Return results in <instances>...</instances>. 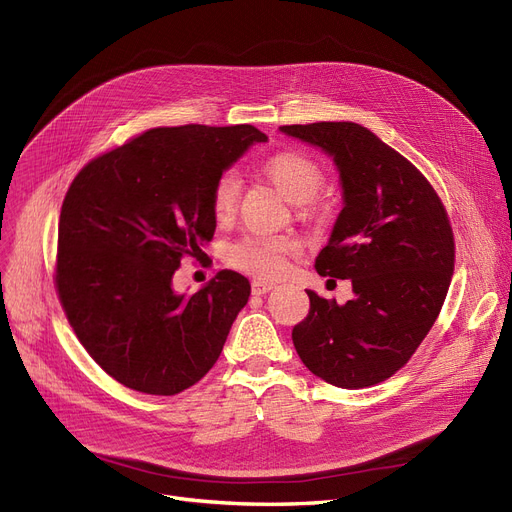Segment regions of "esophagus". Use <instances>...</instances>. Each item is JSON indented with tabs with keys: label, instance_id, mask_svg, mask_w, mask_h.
Here are the masks:
<instances>
[{
	"label": "esophagus",
	"instance_id": "34e87169",
	"mask_svg": "<svg viewBox=\"0 0 512 512\" xmlns=\"http://www.w3.org/2000/svg\"><path fill=\"white\" fill-rule=\"evenodd\" d=\"M251 288H253V294H259V297H261V294H267L270 290H274L276 286H274V284H270V282L255 280V282L251 284Z\"/></svg>",
	"mask_w": 512,
	"mask_h": 512
}]
</instances>
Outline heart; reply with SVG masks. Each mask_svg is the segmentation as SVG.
I'll return each instance as SVG.
<instances>
[{"label":"heart","mask_w":512,"mask_h":512,"mask_svg":"<svg viewBox=\"0 0 512 512\" xmlns=\"http://www.w3.org/2000/svg\"><path fill=\"white\" fill-rule=\"evenodd\" d=\"M263 176L270 180L290 203L311 201L326 182V172L317 161L301 151H280L261 164ZM240 201V180L234 172L222 174L211 188V209L218 222L234 218ZM297 251V242L280 234H245L226 249V261L236 270L274 278L284 270L288 253Z\"/></svg>","instance_id":"1"}]
</instances>
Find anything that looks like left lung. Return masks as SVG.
<instances>
[{
  "label": "left lung",
  "instance_id": "left-lung-1",
  "mask_svg": "<svg viewBox=\"0 0 512 512\" xmlns=\"http://www.w3.org/2000/svg\"><path fill=\"white\" fill-rule=\"evenodd\" d=\"M332 157L342 211L315 259L321 276L353 282V299L309 294L292 330L305 367L332 386L380 384L405 365L444 305L454 270L446 211L423 174L355 122L280 126Z\"/></svg>",
  "mask_w": 512,
  "mask_h": 512
}]
</instances>
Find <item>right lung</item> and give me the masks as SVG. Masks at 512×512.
<instances>
[{
    "label": "right lung",
    "mask_w": 512,
    "mask_h": 512,
    "mask_svg": "<svg viewBox=\"0 0 512 512\" xmlns=\"http://www.w3.org/2000/svg\"><path fill=\"white\" fill-rule=\"evenodd\" d=\"M265 141L249 124L153 128L70 184L58 228L60 301L80 344L120 384L172 396L218 361L249 280L222 270L180 294L172 278L213 238L215 180Z\"/></svg>",
    "instance_id": "add662e5"
}]
</instances>
